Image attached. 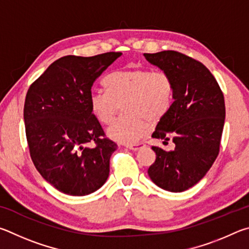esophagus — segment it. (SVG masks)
Instances as JSON below:
<instances>
[{"mask_svg": "<svg viewBox=\"0 0 249 249\" xmlns=\"http://www.w3.org/2000/svg\"><path fill=\"white\" fill-rule=\"evenodd\" d=\"M145 144L144 143H138V144H131V145H127V147L129 150H131V151H138V150H140L141 147H143L144 146Z\"/></svg>", "mask_w": 249, "mask_h": 249, "instance_id": "esophagus-1", "label": "esophagus"}]
</instances>
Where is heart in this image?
<instances>
[{
    "mask_svg": "<svg viewBox=\"0 0 249 249\" xmlns=\"http://www.w3.org/2000/svg\"><path fill=\"white\" fill-rule=\"evenodd\" d=\"M107 91H93L89 107L100 124H110L120 106L124 117L107 130L112 140L133 144L167 115L174 99L172 77L163 71L130 69L115 71L105 77Z\"/></svg>",
    "mask_w": 249,
    "mask_h": 249,
    "instance_id": "1",
    "label": "heart"
}]
</instances>
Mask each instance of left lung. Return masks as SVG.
Wrapping results in <instances>:
<instances>
[{
    "instance_id": "8db88e82",
    "label": "left lung",
    "mask_w": 249,
    "mask_h": 249,
    "mask_svg": "<svg viewBox=\"0 0 249 249\" xmlns=\"http://www.w3.org/2000/svg\"><path fill=\"white\" fill-rule=\"evenodd\" d=\"M144 56L174 83V102L152 138L172 139L175 149L152 146L156 159L147 174L162 189L181 193L201 180L219 155L224 96L211 72L188 55L167 50Z\"/></svg>"
}]
</instances>
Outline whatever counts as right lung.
Segmentation results:
<instances>
[{"mask_svg": "<svg viewBox=\"0 0 249 249\" xmlns=\"http://www.w3.org/2000/svg\"><path fill=\"white\" fill-rule=\"evenodd\" d=\"M121 52L65 55L30 85L24 105L30 158L40 175L61 193L86 196L109 176L117 144L105 137L89 107L94 82ZM94 142L95 146H87Z\"/></svg>", "mask_w": 249, "mask_h": 249, "instance_id": "1", "label": "right lung"}]
</instances>
